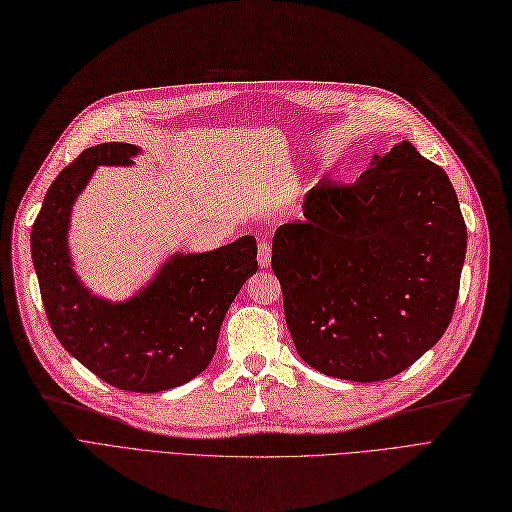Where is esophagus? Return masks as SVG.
I'll list each match as a JSON object with an SVG mask.
<instances>
[{"label": "esophagus", "instance_id": "34e87169", "mask_svg": "<svg viewBox=\"0 0 512 512\" xmlns=\"http://www.w3.org/2000/svg\"><path fill=\"white\" fill-rule=\"evenodd\" d=\"M257 261H259V268H263V270L270 266V261H272V246H270V242H266V240L259 242Z\"/></svg>", "mask_w": 512, "mask_h": 512}]
</instances>
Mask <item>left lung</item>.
Returning a JSON list of instances; mask_svg holds the SVG:
<instances>
[{"instance_id": "8db88e82", "label": "left lung", "mask_w": 512, "mask_h": 512, "mask_svg": "<svg viewBox=\"0 0 512 512\" xmlns=\"http://www.w3.org/2000/svg\"><path fill=\"white\" fill-rule=\"evenodd\" d=\"M304 217L272 240L298 355L353 383L415 364L447 332L466 259L449 176L402 140L374 153L353 185L308 191Z\"/></svg>"}]
</instances>
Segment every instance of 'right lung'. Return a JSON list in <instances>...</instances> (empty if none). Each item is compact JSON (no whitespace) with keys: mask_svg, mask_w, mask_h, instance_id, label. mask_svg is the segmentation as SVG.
I'll use <instances>...</instances> for the list:
<instances>
[{"mask_svg":"<svg viewBox=\"0 0 512 512\" xmlns=\"http://www.w3.org/2000/svg\"><path fill=\"white\" fill-rule=\"evenodd\" d=\"M142 148L95 144L48 189L31 229V259L48 323L74 359L108 385L157 393L202 374L217 351L227 308L257 272V242L242 236L206 253H174L125 300L93 293L74 270L70 221L100 166L129 168Z\"/></svg>","mask_w":512,"mask_h":512,"instance_id":"add662e5","label":"right lung"}]
</instances>
